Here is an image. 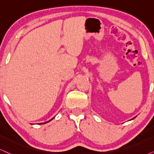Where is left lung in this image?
Segmentation results:
<instances>
[{"instance_id": "1", "label": "left lung", "mask_w": 154, "mask_h": 154, "mask_svg": "<svg viewBox=\"0 0 154 154\" xmlns=\"http://www.w3.org/2000/svg\"><path fill=\"white\" fill-rule=\"evenodd\" d=\"M134 118H135V117H134ZM134 118H133V119H131V120H132V119H134Z\"/></svg>"}]
</instances>
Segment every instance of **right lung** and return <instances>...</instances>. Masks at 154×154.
<instances>
[{
    "instance_id": "1",
    "label": "right lung",
    "mask_w": 154,
    "mask_h": 154,
    "mask_svg": "<svg viewBox=\"0 0 154 154\" xmlns=\"http://www.w3.org/2000/svg\"><path fill=\"white\" fill-rule=\"evenodd\" d=\"M54 117H53L52 119H50V121H48V122H45V123H40V124H46V123H48V122H50V121H52V119H53Z\"/></svg>"
}]
</instances>
